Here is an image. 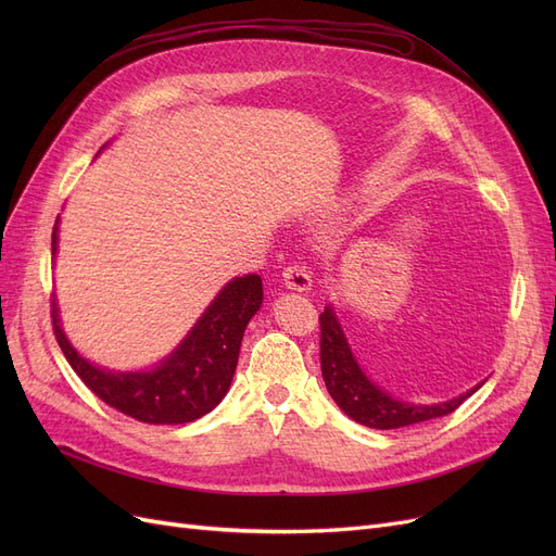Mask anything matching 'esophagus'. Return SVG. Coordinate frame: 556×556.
<instances>
[{
	"mask_svg": "<svg viewBox=\"0 0 556 556\" xmlns=\"http://www.w3.org/2000/svg\"><path fill=\"white\" fill-rule=\"evenodd\" d=\"M282 280H285V288H288V290H294V292H308V290L313 288V278H311V274L306 271L304 266H296V264L285 268Z\"/></svg>",
	"mask_w": 556,
	"mask_h": 556,
	"instance_id": "34e87169",
	"label": "esophagus"
}]
</instances>
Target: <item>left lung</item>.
I'll return each mask as SVG.
<instances>
[{"label":"left lung","instance_id":"1","mask_svg":"<svg viewBox=\"0 0 556 556\" xmlns=\"http://www.w3.org/2000/svg\"><path fill=\"white\" fill-rule=\"evenodd\" d=\"M319 364H323V378L336 406L355 419V422L371 429H401L450 415L470 394H476L484 382H478L468 392L454 399L431 403V406L392 396L364 374L357 357L352 355V348L345 339L339 317L333 313V306H325V313L319 315Z\"/></svg>","mask_w":556,"mask_h":556}]
</instances>
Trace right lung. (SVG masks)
Listing matches in <instances>:
<instances>
[{
	"instance_id": "add662e5",
	"label": "right lung",
	"mask_w": 556,
	"mask_h": 556,
	"mask_svg": "<svg viewBox=\"0 0 556 556\" xmlns=\"http://www.w3.org/2000/svg\"><path fill=\"white\" fill-rule=\"evenodd\" d=\"M58 225L60 220L53 227V255L58 252ZM262 299L257 274L229 280L172 355L141 371H111L88 362L62 331L55 296L50 306L55 339L88 390L139 422L185 425L211 413L229 392L245 327L260 311Z\"/></svg>"
}]
</instances>
